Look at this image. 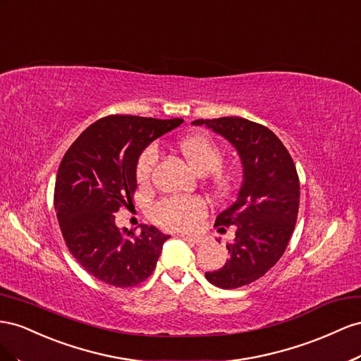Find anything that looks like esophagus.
Instances as JSON below:
<instances>
[{
  "mask_svg": "<svg viewBox=\"0 0 361 361\" xmlns=\"http://www.w3.org/2000/svg\"><path fill=\"white\" fill-rule=\"evenodd\" d=\"M181 238H183L184 240L190 242V243H195V245H200V243L204 242V239L201 238V235H181Z\"/></svg>",
  "mask_w": 361,
  "mask_h": 361,
  "instance_id": "34e87169",
  "label": "esophagus"
}]
</instances>
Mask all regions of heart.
Here are the masks:
<instances>
[{
    "mask_svg": "<svg viewBox=\"0 0 361 361\" xmlns=\"http://www.w3.org/2000/svg\"><path fill=\"white\" fill-rule=\"evenodd\" d=\"M180 151L190 166L201 175L212 173V184L221 197L228 195L238 181L234 171L222 169L225 152L216 140L209 135L197 133L186 136L178 143ZM159 161V149L149 145L142 151L136 163V178L142 186L151 181L154 168ZM207 213V204L198 197L164 198L152 207V219L164 230L184 231L190 230L198 219Z\"/></svg>",
    "mask_w": 361,
    "mask_h": 361,
    "instance_id": "1",
    "label": "heart"
}]
</instances>
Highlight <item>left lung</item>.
Wrapping results in <instances>:
<instances>
[{
  "instance_id": "obj_1",
  "label": "left lung",
  "mask_w": 361,
  "mask_h": 361,
  "mask_svg": "<svg viewBox=\"0 0 361 361\" xmlns=\"http://www.w3.org/2000/svg\"><path fill=\"white\" fill-rule=\"evenodd\" d=\"M224 136L239 152L243 181L238 198L216 218L214 226H235L226 243L230 259L205 278L221 289L259 280L281 259L292 238L300 209V178L283 142L252 121L238 116L197 119Z\"/></svg>"
}]
</instances>
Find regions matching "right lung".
<instances>
[{
  "label": "right lung",
  "instance_id": "right-lung-1",
  "mask_svg": "<svg viewBox=\"0 0 361 361\" xmlns=\"http://www.w3.org/2000/svg\"><path fill=\"white\" fill-rule=\"evenodd\" d=\"M183 119L111 115L89 126L60 161L54 209L74 259L97 280L131 287L145 281L169 235L156 226L119 230L115 213L131 207L136 163L152 140Z\"/></svg>",
  "mask_w": 361,
  "mask_h": 361
}]
</instances>
